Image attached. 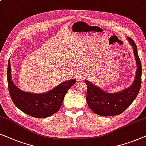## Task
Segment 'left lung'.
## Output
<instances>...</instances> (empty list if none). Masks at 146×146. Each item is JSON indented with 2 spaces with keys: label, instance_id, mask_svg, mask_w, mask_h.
<instances>
[{
  "label": "left lung",
  "instance_id": "left-lung-1",
  "mask_svg": "<svg viewBox=\"0 0 146 146\" xmlns=\"http://www.w3.org/2000/svg\"><path fill=\"white\" fill-rule=\"evenodd\" d=\"M128 41L133 47L137 64L135 79L131 86L115 93L106 92L88 80H85L87 86L86 100L89 108L93 113L102 116L117 115L123 113L136 98L141 84V65L137 53V46L131 38Z\"/></svg>",
  "mask_w": 146,
  "mask_h": 146
}]
</instances>
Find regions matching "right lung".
I'll use <instances>...</instances> for the list:
<instances>
[{
  "label": "right lung",
  "instance_id": "right-lung-1",
  "mask_svg": "<svg viewBox=\"0 0 146 146\" xmlns=\"http://www.w3.org/2000/svg\"><path fill=\"white\" fill-rule=\"evenodd\" d=\"M7 81L10 96L15 106L25 113L36 118L49 117L58 111L67 91L77 82L76 79L65 81L44 93L25 92L13 83L10 62L7 69Z\"/></svg>",
  "mask_w": 146,
  "mask_h": 146
}]
</instances>
